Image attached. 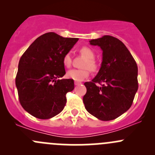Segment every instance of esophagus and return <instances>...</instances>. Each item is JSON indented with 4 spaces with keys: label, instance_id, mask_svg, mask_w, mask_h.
Segmentation results:
<instances>
[{
    "label": "esophagus",
    "instance_id": "obj_1",
    "mask_svg": "<svg viewBox=\"0 0 155 155\" xmlns=\"http://www.w3.org/2000/svg\"><path fill=\"white\" fill-rule=\"evenodd\" d=\"M75 85H79L82 84V82H75Z\"/></svg>",
    "mask_w": 155,
    "mask_h": 155
}]
</instances>
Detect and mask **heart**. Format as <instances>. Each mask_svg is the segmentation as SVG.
Listing matches in <instances>:
<instances>
[{
    "instance_id": "obj_1",
    "label": "heart",
    "mask_w": 155,
    "mask_h": 155,
    "mask_svg": "<svg viewBox=\"0 0 155 155\" xmlns=\"http://www.w3.org/2000/svg\"><path fill=\"white\" fill-rule=\"evenodd\" d=\"M80 53L83 56L86 58L83 64V68L85 69L77 70V69H72L67 73V77L68 79H73L76 82H81L89 76V68L91 71H95L97 69L96 61L94 60L95 57V54L91 48L84 46L81 48ZM63 64L66 68H70L72 64V57L70 53H66L63 57ZM87 68H89L87 69Z\"/></svg>"
}]
</instances>
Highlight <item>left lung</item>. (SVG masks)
Instances as JSON below:
<instances>
[{"label": "left lung", "mask_w": 155, "mask_h": 155, "mask_svg": "<svg viewBox=\"0 0 155 155\" xmlns=\"http://www.w3.org/2000/svg\"><path fill=\"white\" fill-rule=\"evenodd\" d=\"M89 42L101 47L103 58L96 76L91 82L84 83L87 92L83 103L87 112L97 118L111 121L132 105L138 90V68L129 50L118 39L105 35Z\"/></svg>", "instance_id": "1"}]
</instances>
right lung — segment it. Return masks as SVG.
Wrapping results in <instances>:
<instances>
[{
  "mask_svg": "<svg viewBox=\"0 0 155 155\" xmlns=\"http://www.w3.org/2000/svg\"><path fill=\"white\" fill-rule=\"evenodd\" d=\"M78 38H65L53 32L36 39L18 62L15 85L21 107L33 116L48 119L60 113L67 103L66 94L74 88L65 75L63 57Z\"/></svg>",
  "mask_w": 155,
  "mask_h": 155,
  "instance_id": "right-lung-1",
  "label": "right lung"
}]
</instances>
